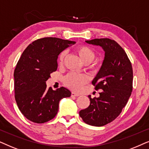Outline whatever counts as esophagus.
Masks as SVG:
<instances>
[{
	"label": "esophagus",
	"instance_id": "obj_1",
	"mask_svg": "<svg viewBox=\"0 0 149 149\" xmlns=\"http://www.w3.org/2000/svg\"><path fill=\"white\" fill-rule=\"evenodd\" d=\"M71 97H78V96H79V95L78 93H75V92H71Z\"/></svg>",
	"mask_w": 149,
	"mask_h": 149
}]
</instances>
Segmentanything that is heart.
<instances>
[{
    "instance_id": "heart-1",
    "label": "heart",
    "mask_w": 149,
    "mask_h": 149,
    "mask_svg": "<svg viewBox=\"0 0 149 149\" xmlns=\"http://www.w3.org/2000/svg\"><path fill=\"white\" fill-rule=\"evenodd\" d=\"M75 52L78 55L79 58L85 64H88L94 60L95 53L92 48L85 45H80L75 48ZM66 52H61L58 56V63L62 65L64 61ZM88 77L85 74H78L71 73L65 77L64 83L67 87L74 91H79L83 85L88 82Z\"/></svg>"
}]
</instances>
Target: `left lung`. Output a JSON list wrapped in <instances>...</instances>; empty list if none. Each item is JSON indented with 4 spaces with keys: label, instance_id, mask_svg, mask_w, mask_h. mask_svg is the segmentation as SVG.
<instances>
[{
    "label": "left lung",
    "instance_id": "left-lung-1",
    "mask_svg": "<svg viewBox=\"0 0 149 149\" xmlns=\"http://www.w3.org/2000/svg\"><path fill=\"white\" fill-rule=\"evenodd\" d=\"M100 45L105 58L92 84L96 91L102 90L98 98L90 99V105L79 112L83 121L93 126L110 123L122 112L133 89V69L126 52L118 43L108 38L86 41Z\"/></svg>",
    "mask_w": 149,
    "mask_h": 149
}]
</instances>
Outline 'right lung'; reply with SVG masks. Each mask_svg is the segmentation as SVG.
Wrapping results in <instances>:
<instances>
[{
	"mask_svg": "<svg viewBox=\"0 0 149 149\" xmlns=\"http://www.w3.org/2000/svg\"><path fill=\"white\" fill-rule=\"evenodd\" d=\"M75 41L44 37L32 42L23 52L14 71L15 99L27 119L43 123L54 118L61 99L71 96L64 87L47 88L45 82L56 71L58 54Z\"/></svg>",
	"mask_w": 149,
	"mask_h": 149,
	"instance_id": "add662e5",
	"label": "right lung"
}]
</instances>
